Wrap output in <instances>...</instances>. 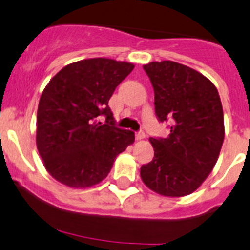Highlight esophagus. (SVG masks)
Segmentation results:
<instances>
[{
	"instance_id": "esophagus-1",
	"label": "esophagus",
	"mask_w": 250,
	"mask_h": 250,
	"mask_svg": "<svg viewBox=\"0 0 250 250\" xmlns=\"http://www.w3.org/2000/svg\"><path fill=\"white\" fill-rule=\"evenodd\" d=\"M145 137L146 135L143 131H138V132H136V140H143Z\"/></svg>"
}]
</instances>
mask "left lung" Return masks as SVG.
<instances>
[{"mask_svg":"<svg viewBox=\"0 0 250 250\" xmlns=\"http://www.w3.org/2000/svg\"><path fill=\"white\" fill-rule=\"evenodd\" d=\"M143 69L154 88L158 120L169 122L170 132L167 138H149L154 158L141 167V179L160 196H187L208 177L221 150L219 92L209 79L176 62H152Z\"/></svg>","mask_w":250,"mask_h":250,"instance_id":"left-lung-1","label":"left lung"}]
</instances>
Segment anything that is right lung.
Segmentation results:
<instances>
[{
  "label": "right lung",
  "instance_id": "1",
  "mask_svg": "<svg viewBox=\"0 0 250 250\" xmlns=\"http://www.w3.org/2000/svg\"><path fill=\"white\" fill-rule=\"evenodd\" d=\"M135 65L91 58L64 66L42 92L36 146L53 179L86 188L107 177L115 158L135 141V133L114 124L108 102ZM104 115L106 123L98 122Z\"/></svg>",
  "mask_w": 250,
  "mask_h": 250
}]
</instances>
